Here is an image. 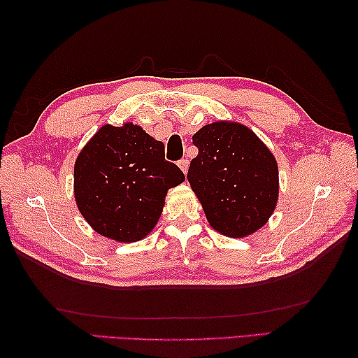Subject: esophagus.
Returning a JSON list of instances; mask_svg holds the SVG:
<instances>
[{
  "label": "esophagus",
  "mask_w": 358,
  "mask_h": 358,
  "mask_svg": "<svg viewBox=\"0 0 358 358\" xmlns=\"http://www.w3.org/2000/svg\"><path fill=\"white\" fill-rule=\"evenodd\" d=\"M178 166H180V169L183 171V173H187V169H189V159H187V158L180 159V162H178Z\"/></svg>",
  "instance_id": "1"
}]
</instances>
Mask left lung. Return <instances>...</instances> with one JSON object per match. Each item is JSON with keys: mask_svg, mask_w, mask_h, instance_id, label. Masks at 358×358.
<instances>
[{"mask_svg": "<svg viewBox=\"0 0 358 358\" xmlns=\"http://www.w3.org/2000/svg\"><path fill=\"white\" fill-rule=\"evenodd\" d=\"M187 181L209 224L241 238L266 224L278 200V167L272 152L249 127L231 121L203 126Z\"/></svg>", "mask_w": 358, "mask_h": 358, "instance_id": "left-lung-1", "label": "left lung"}]
</instances>
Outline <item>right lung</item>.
<instances>
[{"mask_svg":"<svg viewBox=\"0 0 358 358\" xmlns=\"http://www.w3.org/2000/svg\"><path fill=\"white\" fill-rule=\"evenodd\" d=\"M185 181L177 164L164 159V144L140 126H103L75 162V201L104 237L138 241L154 229L171 187Z\"/></svg>","mask_w":358,"mask_h":358,"instance_id":"obj_1","label":"right lung"}]
</instances>
